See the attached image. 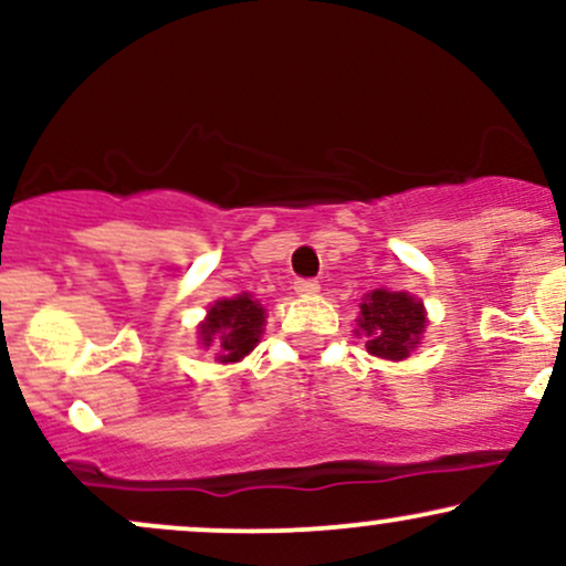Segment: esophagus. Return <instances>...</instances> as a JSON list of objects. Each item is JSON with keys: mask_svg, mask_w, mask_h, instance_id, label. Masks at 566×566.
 Masks as SVG:
<instances>
[{"mask_svg": "<svg viewBox=\"0 0 566 566\" xmlns=\"http://www.w3.org/2000/svg\"><path fill=\"white\" fill-rule=\"evenodd\" d=\"M297 295H316L319 292V282L316 279H295Z\"/></svg>", "mask_w": 566, "mask_h": 566, "instance_id": "1", "label": "esophagus"}]
</instances>
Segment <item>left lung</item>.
<instances>
[{"label":"left lung","instance_id":"obj_1","mask_svg":"<svg viewBox=\"0 0 566 566\" xmlns=\"http://www.w3.org/2000/svg\"><path fill=\"white\" fill-rule=\"evenodd\" d=\"M359 327L367 335V350L382 359H405L426 327L423 303L407 292H369L361 303Z\"/></svg>","mask_w":566,"mask_h":566}]
</instances>
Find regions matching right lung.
<instances>
[{
  "instance_id": "add662e5",
  "label": "right lung",
  "mask_w": 566,
  "mask_h": 566,
  "mask_svg": "<svg viewBox=\"0 0 566 566\" xmlns=\"http://www.w3.org/2000/svg\"><path fill=\"white\" fill-rule=\"evenodd\" d=\"M265 314L261 303L250 301V295H239L233 301H220L210 308L205 324L199 327L205 346L220 348V361H239L261 340Z\"/></svg>"
}]
</instances>
